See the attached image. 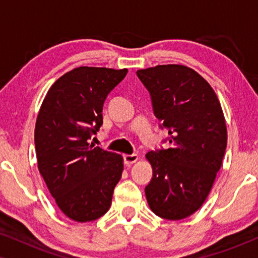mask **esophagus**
I'll use <instances>...</instances> for the list:
<instances>
[{"instance_id":"esophagus-1","label":"esophagus","mask_w":258,"mask_h":258,"mask_svg":"<svg viewBox=\"0 0 258 258\" xmlns=\"http://www.w3.org/2000/svg\"><path fill=\"white\" fill-rule=\"evenodd\" d=\"M139 160V156H137L136 154H133V155H124V157H123V161H124V164L126 165H130L133 163H135V162Z\"/></svg>"}]
</instances>
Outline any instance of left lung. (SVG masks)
I'll use <instances>...</instances> for the list:
<instances>
[{"label":"left lung","instance_id":"8db88e82","mask_svg":"<svg viewBox=\"0 0 258 258\" xmlns=\"http://www.w3.org/2000/svg\"><path fill=\"white\" fill-rule=\"evenodd\" d=\"M149 91L158 128L168 130V147L146 156L153 177L146 186L150 209L165 220L192 215L209 195L227 148L220 101L195 70L168 64L136 73Z\"/></svg>","mask_w":258,"mask_h":258}]
</instances>
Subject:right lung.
Listing matches in <instances>:
<instances>
[{
	"label": "right lung",
	"mask_w": 258,
	"mask_h": 258,
	"mask_svg": "<svg viewBox=\"0 0 258 258\" xmlns=\"http://www.w3.org/2000/svg\"><path fill=\"white\" fill-rule=\"evenodd\" d=\"M128 70L80 67L52 84L38 112V170L62 213L76 222L107 213L122 176L121 155L89 140L103 124V104Z\"/></svg>",
	"instance_id": "1"
}]
</instances>
